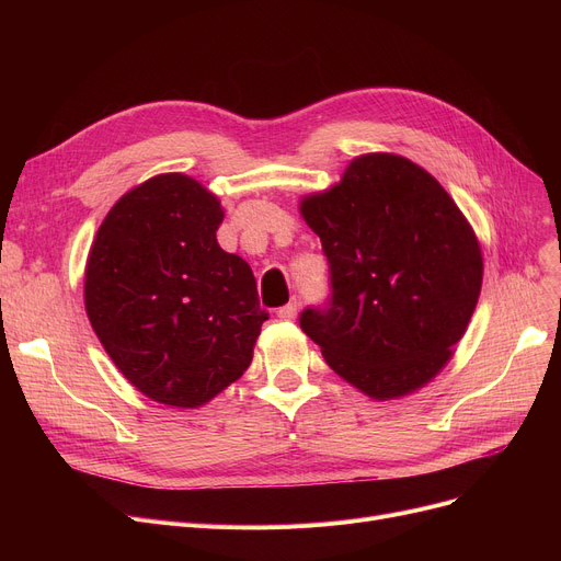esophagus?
<instances>
[{
    "label": "esophagus",
    "instance_id": "esophagus-1",
    "mask_svg": "<svg viewBox=\"0 0 561 561\" xmlns=\"http://www.w3.org/2000/svg\"><path fill=\"white\" fill-rule=\"evenodd\" d=\"M277 316H279V320H296V316H298V302H288V305L279 307V309H277Z\"/></svg>",
    "mask_w": 561,
    "mask_h": 561
}]
</instances>
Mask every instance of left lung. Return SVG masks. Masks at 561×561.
I'll return each instance as SVG.
<instances>
[{"label":"left lung","instance_id":"obj_1","mask_svg":"<svg viewBox=\"0 0 561 561\" xmlns=\"http://www.w3.org/2000/svg\"><path fill=\"white\" fill-rule=\"evenodd\" d=\"M330 263L332 296L300 313L334 373L373 400L421 389L448 364L482 288V250L434 176L364 154L300 202Z\"/></svg>","mask_w":561,"mask_h":561}]
</instances>
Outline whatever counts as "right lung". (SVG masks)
<instances>
[{
    "mask_svg": "<svg viewBox=\"0 0 561 561\" xmlns=\"http://www.w3.org/2000/svg\"><path fill=\"white\" fill-rule=\"evenodd\" d=\"M218 197L182 172L113 204L85 263L88 320L131 385L193 409L239 379L268 311L250 265L225 252Z\"/></svg>",
    "mask_w": 561,
    "mask_h": 561,
    "instance_id": "add662e5",
    "label": "right lung"
}]
</instances>
